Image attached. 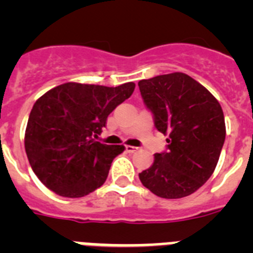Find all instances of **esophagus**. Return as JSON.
I'll return each instance as SVG.
<instances>
[{"instance_id":"34e87169","label":"esophagus","mask_w":253,"mask_h":253,"mask_svg":"<svg viewBox=\"0 0 253 253\" xmlns=\"http://www.w3.org/2000/svg\"><path fill=\"white\" fill-rule=\"evenodd\" d=\"M137 147H133V146H125V151L128 152V153H134V152L137 151Z\"/></svg>"}]
</instances>
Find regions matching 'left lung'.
Returning <instances> with one entry per match:
<instances>
[{
	"label": "left lung",
	"mask_w": 253,
	"mask_h": 253,
	"mask_svg": "<svg viewBox=\"0 0 253 253\" xmlns=\"http://www.w3.org/2000/svg\"><path fill=\"white\" fill-rule=\"evenodd\" d=\"M153 114L154 126L167 135V151L154 154L139 180L154 195H191L213 175L225 139L220 104L203 84L181 72L138 82Z\"/></svg>",
	"instance_id": "obj_1"
}]
</instances>
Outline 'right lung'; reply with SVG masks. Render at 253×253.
<instances>
[{
	"instance_id": "1",
	"label": "right lung",
	"mask_w": 253,
	"mask_h": 253,
	"mask_svg": "<svg viewBox=\"0 0 253 253\" xmlns=\"http://www.w3.org/2000/svg\"><path fill=\"white\" fill-rule=\"evenodd\" d=\"M134 87L133 82L118 87L68 82L37 100L26 125L25 151L34 173L49 190L81 198L106 181L111 162L124 146L95 138Z\"/></svg>"
}]
</instances>
